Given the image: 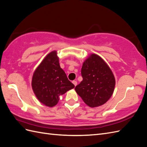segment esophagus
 Masks as SVG:
<instances>
[{"label": "esophagus", "instance_id": "esophagus-1", "mask_svg": "<svg viewBox=\"0 0 147 147\" xmlns=\"http://www.w3.org/2000/svg\"><path fill=\"white\" fill-rule=\"evenodd\" d=\"M72 83H73V84H74V85H75V86H77V81L74 80V81L72 82Z\"/></svg>", "mask_w": 147, "mask_h": 147}]
</instances>
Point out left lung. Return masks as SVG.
Returning <instances> with one entry per match:
<instances>
[{
  "label": "left lung",
  "instance_id": "1",
  "mask_svg": "<svg viewBox=\"0 0 147 147\" xmlns=\"http://www.w3.org/2000/svg\"><path fill=\"white\" fill-rule=\"evenodd\" d=\"M83 80L75 87L77 94L91 107L104 104L112 96L115 85L114 75L100 56L92 54L82 68Z\"/></svg>",
  "mask_w": 147,
  "mask_h": 147
}]
</instances>
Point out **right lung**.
I'll return each mask as SVG.
<instances>
[{
    "label": "right lung",
    "instance_id": "1",
    "mask_svg": "<svg viewBox=\"0 0 147 147\" xmlns=\"http://www.w3.org/2000/svg\"><path fill=\"white\" fill-rule=\"evenodd\" d=\"M32 87L39 101L50 107L57 104L60 95L75 87L61 68L56 51L49 53L35 70Z\"/></svg>",
    "mask_w": 147,
    "mask_h": 147
}]
</instances>
